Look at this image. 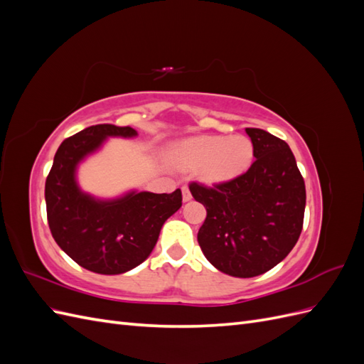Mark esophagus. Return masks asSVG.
<instances>
[{
    "label": "esophagus",
    "instance_id": "34e87169",
    "mask_svg": "<svg viewBox=\"0 0 364 364\" xmlns=\"http://www.w3.org/2000/svg\"><path fill=\"white\" fill-rule=\"evenodd\" d=\"M191 191H190V188L186 185H183L182 186V199H183V202H188V200H191Z\"/></svg>",
    "mask_w": 364,
    "mask_h": 364
}]
</instances>
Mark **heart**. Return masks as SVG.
<instances>
[{
	"instance_id": "b5f03b06",
	"label": "heart",
	"mask_w": 364,
	"mask_h": 364,
	"mask_svg": "<svg viewBox=\"0 0 364 364\" xmlns=\"http://www.w3.org/2000/svg\"><path fill=\"white\" fill-rule=\"evenodd\" d=\"M253 158L252 141L245 135L226 138L214 135L194 136L170 150V161L179 168H197L203 182L220 183L247 170Z\"/></svg>"
}]
</instances>
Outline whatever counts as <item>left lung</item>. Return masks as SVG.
Wrapping results in <instances>:
<instances>
[{"mask_svg":"<svg viewBox=\"0 0 364 364\" xmlns=\"http://www.w3.org/2000/svg\"><path fill=\"white\" fill-rule=\"evenodd\" d=\"M255 161L237 178L206 186L190 183L206 218L197 234L215 269L252 278L269 272L299 240L305 213V182L285 141L247 127Z\"/></svg>","mask_w":364,"mask_h":364,"instance_id":"8db88e82","label":"left lung"}]
</instances>
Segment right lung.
<instances>
[{"instance_id":"add662e5","label":"right lung","mask_w":364,"mask_h":364,"mask_svg":"<svg viewBox=\"0 0 364 364\" xmlns=\"http://www.w3.org/2000/svg\"><path fill=\"white\" fill-rule=\"evenodd\" d=\"M129 126L97 124L65 139L46 182L47 218L59 247L79 266L119 274L139 266L155 247L161 228L182 206V191L129 193L95 200L75 183V167L107 136H135Z\"/></svg>"}]
</instances>
